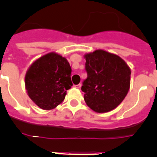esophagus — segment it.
<instances>
[{
    "label": "esophagus",
    "mask_w": 157,
    "mask_h": 157,
    "mask_svg": "<svg viewBox=\"0 0 157 157\" xmlns=\"http://www.w3.org/2000/svg\"><path fill=\"white\" fill-rule=\"evenodd\" d=\"M75 87L80 89L81 87V84H78V85H76V86H75Z\"/></svg>",
    "instance_id": "34e87169"
}]
</instances>
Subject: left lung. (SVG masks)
I'll return each instance as SVG.
<instances>
[{
	"mask_svg": "<svg viewBox=\"0 0 157 157\" xmlns=\"http://www.w3.org/2000/svg\"><path fill=\"white\" fill-rule=\"evenodd\" d=\"M85 58L87 78L81 86L84 99L94 112H110L125 98L131 71L121 58L104 50L86 54Z\"/></svg>",
	"mask_w": 157,
	"mask_h": 157,
	"instance_id": "left-lung-1",
	"label": "left lung"
}]
</instances>
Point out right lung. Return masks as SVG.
Listing matches in <instances>:
<instances>
[{
	"instance_id": "1",
	"label": "right lung",
	"mask_w": 157,
	"mask_h": 157,
	"mask_svg": "<svg viewBox=\"0 0 157 157\" xmlns=\"http://www.w3.org/2000/svg\"><path fill=\"white\" fill-rule=\"evenodd\" d=\"M71 73L70 64L64 57L53 52L40 57L26 73L28 96L41 109H54L72 86Z\"/></svg>"
}]
</instances>
